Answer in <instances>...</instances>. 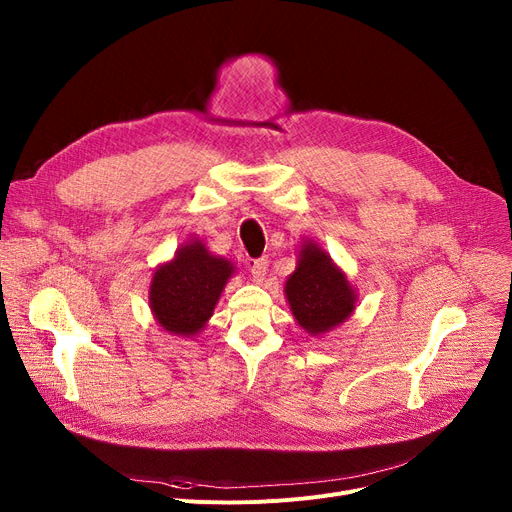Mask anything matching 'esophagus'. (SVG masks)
<instances>
[{"label": "esophagus", "instance_id": "34e87169", "mask_svg": "<svg viewBox=\"0 0 512 512\" xmlns=\"http://www.w3.org/2000/svg\"><path fill=\"white\" fill-rule=\"evenodd\" d=\"M266 270H268V260H266V258H258V260H252V262H250V273H252V279H254L256 283H262V281H264Z\"/></svg>", "mask_w": 512, "mask_h": 512}]
</instances>
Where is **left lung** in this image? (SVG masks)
<instances>
[{
	"label": "left lung",
	"instance_id": "8db88e82",
	"mask_svg": "<svg viewBox=\"0 0 512 512\" xmlns=\"http://www.w3.org/2000/svg\"><path fill=\"white\" fill-rule=\"evenodd\" d=\"M285 297L306 333L318 337L343 324L355 310V289L343 270L314 242H304L287 277Z\"/></svg>",
	"mask_w": 512,
	"mask_h": 512
}]
</instances>
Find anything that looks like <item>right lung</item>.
Segmentation results:
<instances>
[{
    "label": "right lung",
    "mask_w": 512,
    "mask_h": 512,
    "mask_svg": "<svg viewBox=\"0 0 512 512\" xmlns=\"http://www.w3.org/2000/svg\"><path fill=\"white\" fill-rule=\"evenodd\" d=\"M233 273L229 260L213 256L202 239L194 237L155 270L148 291L150 312L167 333L190 339L213 316Z\"/></svg>",
    "instance_id": "obj_1"
}]
</instances>
